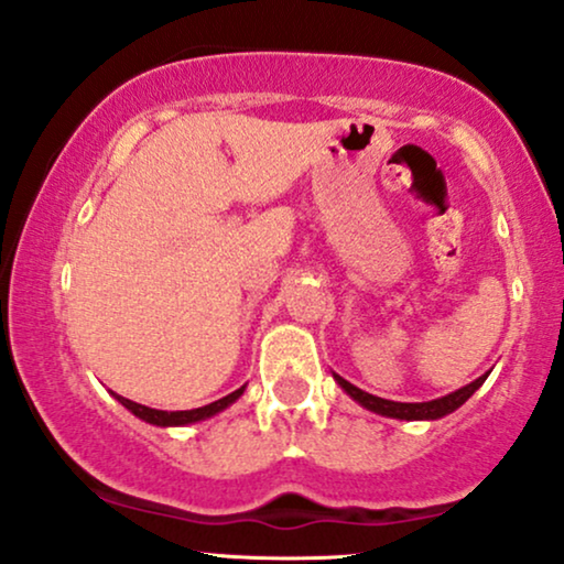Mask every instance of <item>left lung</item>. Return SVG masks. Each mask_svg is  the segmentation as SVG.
<instances>
[{
	"mask_svg": "<svg viewBox=\"0 0 564 564\" xmlns=\"http://www.w3.org/2000/svg\"><path fill=\"white\" fill-rule=\"evenodd\" d=\"M337 384H340L345 392H348L352 400L358 404H364L366 410L377 412V415H387V417H397V420H438L448 415V412L459 410L464 402L469 400L471 394L477 392L479 387L485 384V379L490 377V373H485V377H479L471 381V384L456 389V392L441 397V400H431V402H392V400H381V397H373L369 392H364V389L352 387L350 381H345L343 377H337L333 373Z\"/></svg>",
	"mask_w": 564,
	"mask_h": 564,
	"instance_id": "obj_1",
	"label": "left lung"
}]
</instances>
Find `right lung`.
<instances>
[{
    "mask_svg": "<svg viewBox=\"0 0 564 564\" xmlns=\"http://www.w3.org/2000/svg\"><path fill=\"white\" fill-rule=\"evenodd\" d=\"M242 392H245V387H239L237 392H231V394H227V397H221V400H216V402H212V404H204V408H195V410H177V412L152 410V408H147V404H139V402L126 400V397H120V394H116V400H118L120 404H123L126 410H131L133 415H137V417L147 420V423L160 425V427H170V425H191V423H198V420L212 417V415H216V412L227 410L229 404L235 402V400H239V397H242Z\"/></svg>",
    "mask_w": 564,
    "mask_h": 564,
    "instance_id": "right-lung-1",
    "label": "right lung"
}]
</instances>
